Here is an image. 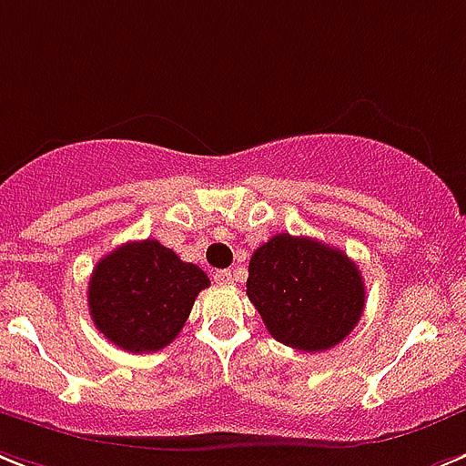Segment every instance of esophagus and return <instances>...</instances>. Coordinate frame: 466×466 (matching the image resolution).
Here are the masks:
<instances>
[{"label":"esophagus","mask_w":466,"mask_h":466,"mask_svg":"<svg viewBox=\"0 0 466 466\" xmlns=\"http://www.w3.org/2000/svg\"><path fill=\"white\" fill-rule=\"evenodd\" d=\"M213 279L218 281L220 287H229V284H232V281H234L232 269H218V272H215V275H213Z\"/></svg>","instance_id":"1"}]
</instances>
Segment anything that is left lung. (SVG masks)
<instances>
[{
  "label": "left lung",
  "instance_id": "8db88e82",
  "mask_svg": "<svg viewBox=\"0 0 466 466\" xmlns=\"http://www.w3.org/2000/svg\"><path fill=\"white\" fill-rule=\"evenodd\" d=\"M246 293L272 339L306 353L341 343L365 310V281L346 253L284 232L253 251Z\"/></svg>",
  "mask_w": 466,
  "mask_h": 466
}]
</instances>
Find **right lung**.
Segmentation results:
<instances>
[{
	"instance_id": "right-lung-1",
	"label": "right lung",
	"mask_w": 466,
	"mask_h": 466,
	"mask_svg": "<svg viewBox=\"0 0 466 466\" xmlns=\"http://www.w3.org/2000/svg\"><path fill=\"white\" fill-rule=\"evenodd\" d=\"M208 275L156 239L127 241L104 256L89 277L94 327L130 353H154L175 341Z\"/></svg>"
}]
</instances>
